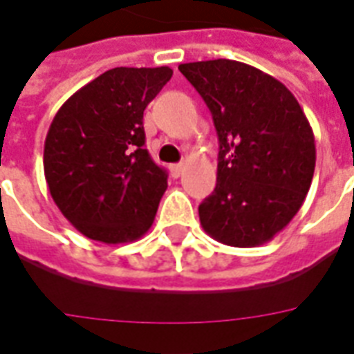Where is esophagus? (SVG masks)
Instances as JSON below:
<instances>
[{
  "mask_svg": "<svg viewBox=\"0 0 354 354\" xmlns=\"http://www.w3.org/2000/svg\"><path fill=\"white\" fill-rule=\"evenodd\" d=\"M185 170V165L184 163H176V165H170V174L174 178H180L184 174Z\"/></svg>",
  "mask_w": 354,
  "mask_h": 354,
  "instance_id": "1",
  "label": "esophagus"
}]
</instances>
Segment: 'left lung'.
I'll return each mask as SVG.
<instances>
[{
	"label": "left lung",
	"mask_w": 354,
	"mask_h": 354,
	"mask_svg": "<svg viewBox=\"0 0 354 354\" xmlns=\"http://www.w3.org/2000/svg\"><path fill=\"white\" fill-rule=\"evenodd\" d=\"M210 109L217 133V182L198 204L219 242H268L300 210L315 170V140L283 84L232 59L178 67Z\"/></svg>",
	"instance_id": "1"
}]
</instances>
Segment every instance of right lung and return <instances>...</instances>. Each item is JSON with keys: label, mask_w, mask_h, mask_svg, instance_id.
Returning <instances> with one entry per match:
<instances>
[{"label": "right lung", "mask_w": 354, "mask_h": 354, "mask_svg": "<svg viewBox=\"0 0 354 354\" xmlns=\"http://www.w3.org/2000/svg\"><path fill=\"white\" fill-rule=\"evenodd\" d=\"M169 67H116L67 99L44 142L48 189L84 236L118 243L150 229L169 172L146 148L144 111Z\"/></svg>", "instance_id": "1"}]
</instances>
